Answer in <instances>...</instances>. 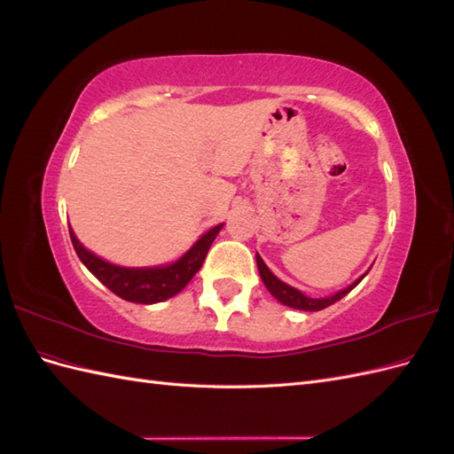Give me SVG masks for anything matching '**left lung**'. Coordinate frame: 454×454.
Returning <instances> with one entry per match:
<instances>
[{"mask_svg":"<svg viewBox=\"0 0 454 454\" xmlns=\"http://www.w3.org/2000/svg\"><path fill=\"white\" fill-rule=\"evenodd\" d=\"M255 259H257V269H259V277H261V280H263V284L267 286V290L272 294V297L274 299H278L282 305H286V307H292V309H299V310H310V312H314V310H322V309H325V307H329V305H333V303H337L339 299H342L345 297L350 290H354L356 286H358L360 282H362V278H358L356 282H352L348 287H345V290H340V292H337V294H333V295H329V297H320V299H312V297H307L305 294H301L299 290H295V287H292V286H287L286 282H282L280 278H277L274 277V274L269 270V267L263 263V259H261V255L259 254H255Z\"/></svg>","mask_w":454,"mask_h":454,"instance_id":"8db88e82","label":"left lung"}]
</instances>
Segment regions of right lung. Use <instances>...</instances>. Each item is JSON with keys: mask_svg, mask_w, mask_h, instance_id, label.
Segmentation results:
<instances>
[{"mask_svg": "<svg viewBox=\"0 0 454 454\" xmlns=\"http://www.w3.org/2000/svg\"><path fill=\"white\" fill-rule=\"evenodd\" d=\"M222 225H215L191 246V248L170 265L162 267H119L104 261L102 257L89 252L83 244L75 237V232L70 229V239L79 255L81 263H83L96 278H98L107 290H112L121 299L130 301V303H142V305H153L167 301L180 294L189 280L195 277L199 269L202 267L206 254H208L212 242L215 240L217 232L222 231Z\"/></svg>", "mask_w": 454, "mask_h": 454, "instance_id": "right-lung-1", "label": "right lung"}]
</instances>
